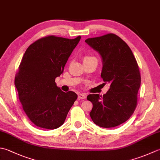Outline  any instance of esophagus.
<instances>
[{
	"label": "esophagus",
	"mask_w": 160,
	"mask_h": 160,
	"mask_svg": "<svg viewBox=\"0 0 160 160\" xmlns=\"http://www.w3.org/2000/svg\"><path fill=\"white\" fill-rule=\"evenodd\" d=\"M86 98V95L84 93H79L78 94V99H84Z\"/></svg>",
	"instance_id": "34e87169"
}]
</instances>
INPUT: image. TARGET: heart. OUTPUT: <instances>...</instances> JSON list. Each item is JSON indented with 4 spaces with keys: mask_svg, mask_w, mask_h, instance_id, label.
Masks as SVG:
<instances>
[{
    "mask_svg": "<svg viewBox=\"0 0 160 160\" xmlns=\"http://www.w3.org/2000/svg\"><path fill=\"white\" fill-rule=\"evenodd\" d=\"M89 58H95L93 57H89V56H87V57H85L84 58V60H85V59H89Z\"/></svg>",
    "mask_w": 160,
    "mask_h": 160,
    "instance_id": "obj_1",
    "label": "heart"
}]
</instances>
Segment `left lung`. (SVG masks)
Wrapping results in <instances>:
<instances>
[{"mask_svg":"<svg viewBox=\"0 0 160 160\" xmlns=\"http://www.w3.org/2000/svg\"><path fill=\"white\" fill-rule=\"evenodd\" d=\"M85 42L101 55V78L110 83L109 89L103 96H87L93 104L89 115L100 127L118 126L129 119L137 107L141 84L137 60L127 43L114 34L89 38Z\"/></svg>","mask_w":160,"mask_h":160,"instance_id":"8db88e82","label":"left lung"}]
</instances>
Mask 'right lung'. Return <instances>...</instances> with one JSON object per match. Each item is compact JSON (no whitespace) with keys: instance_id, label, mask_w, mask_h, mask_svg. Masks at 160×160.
<instances>
[{"instance_id":"right-lung-1","label":"right lung","mask_w":160,"mask_h":160,"mask_svg":"<svg viewBox=\"0 0 160 160\" xmlns=\"http://www.w3.org/2000/svg\"><path fill=\"white\" fill-rule=\"evenodd\" d=\"M80 39L47 36L25 52L14 84L25 113L35 126L48 130L60 127L77 99L76 93L62 92L55 81Z\"/></svg>"}]
</instances>
